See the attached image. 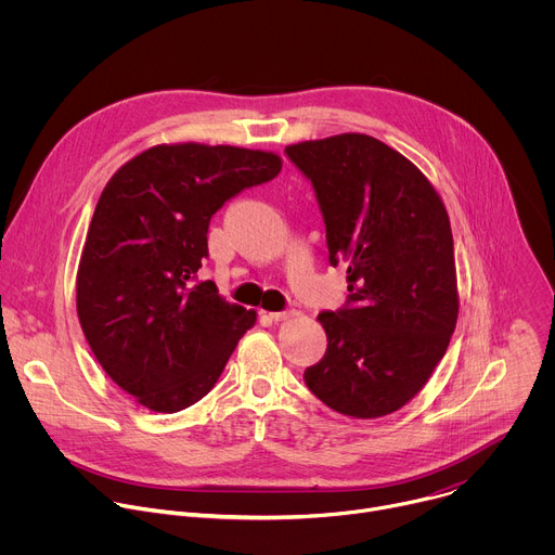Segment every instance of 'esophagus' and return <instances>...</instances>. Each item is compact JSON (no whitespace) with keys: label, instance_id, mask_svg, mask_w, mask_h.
I'll list each match as a JSON object with an SVG mask.
<instances>
[{"label":"esophagus","instance_id":"1","mask_svg":"<svg viewBox=\"0 0 555 555\" xmlns=\"http://www.w3.org/2000/svg\"><path fill=\"white\" fill-rule=\"evenodd\" d=\"M298 311L296 309H285V311H272L270 313V319L274 321V323H283V321H289V319H294Z\"/></svg>","mask_w":555,"mask_h":555}]
</instances>
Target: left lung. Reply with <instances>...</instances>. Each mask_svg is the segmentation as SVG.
<instances>
[{
    "label": "left lung",
    "mask_w": 555,
    "mask_h": 555,
    "mask_svg": "<svg viewBox=\"0 0 555 555\" xmlns=\"http://www.w3.org/2000/svg\"><path fill=\"white\" fill-rule=\"evenodd\" d=\"M321 204L330 263H347V305L319 313L321 362L305 371L323 404L356 420L400 411L426 386L456 327L448 210L428 178L366 133L285 146Z\"/></svg>",
    "instance_id": "obj_1"
}]
</instances>
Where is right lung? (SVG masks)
I'll list each match as a JSON object with an SVG mask.
<instances>
[{
  "label": "right lung",
  "mask_w": 555,
  "mask_h": 555,
  "mask_svg": "<svg viewBox=\"0 0 555 555\" xmlns=\"http://www.w3.org/2000/svg\"><path fill=\"white\" fill-rule=\"evenodd\" d=\"M281 155L230 144H155L103 189L76 272V313L105 373L155 413L215 386L257 311L197 281L210 217L279 176Z\"/></svg>",
  "instance_id": "add662e5"
}]
</instances>
